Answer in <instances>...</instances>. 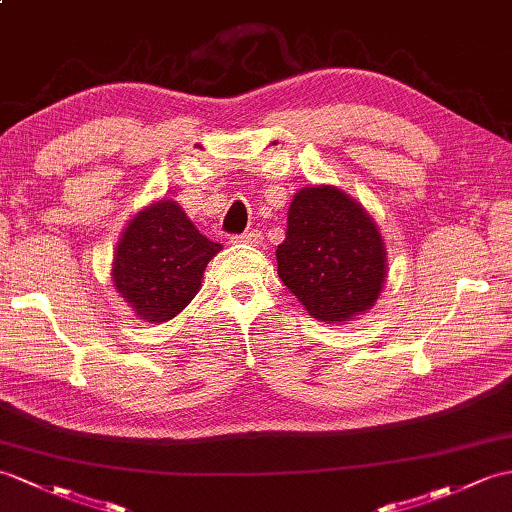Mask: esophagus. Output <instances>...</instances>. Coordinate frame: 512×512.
Segmentation results:
<instances>
[{"label": "esophagus", "mask_w": 512, "mask_h": 512, "mask_svg": "<svg viewBox=\"0 0 512 512\" xmlns=\"http://www.w3.org/2000/svg\"><path fill=\"white\" fill-rule=\"evenodd\" d=\"M261 240H264V237H261L259 231H246L242 235H233V242H242V244H251V246H259Z\"/></svg>", "instance_id": "esophagus-1"}]
</instances>
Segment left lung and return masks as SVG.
<instances>
[{
    "label": "left lung",
    "mask_w": 512,
    "mask_h": 512,
    "mask_svg": "<svg viewBox=\"0 0 512 512\" xmlns=\"http://www.w3.org/2000/svg\"><path fill=\"white\" fill-rule=\"evenodd\" d=\"M285 288L318 320L371 310L386 277V251L373 218L331 185L305 187L288 211L277 248Z\"/></svg>",
    "instance_id": "8db88e82"
}]
</instances>
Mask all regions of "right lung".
Wrapping results in <instances>:
<instances>
[{
  "instance_id": "1",
  "label": "right lung",
  "mask_w": 512,
  "mask_h": 512,
  "mask_svg": "<svg viewBox=\"0 0 512 512\" xmlns=\"http://www.w3.org/2000/svg\"><path fill=\"white\" fill-rule=\"evenodd\" d=\"M220 244L207 240L174 200L130 220L113 259V283L146 323H165L194 299Z\"/></svg>"
}]
</instances>
